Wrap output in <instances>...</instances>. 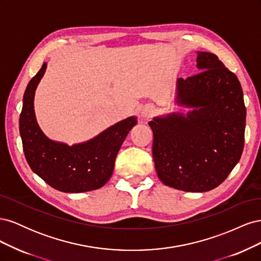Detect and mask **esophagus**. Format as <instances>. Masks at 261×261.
<instances>
[{
  "label": "esophagus",
  "instance_id": "34e87169",
  "mask_svg": "<svg viewBox=\"0 0 261 261\" xmlns=\"http://www.w3.org/2000/svg\"><path fill=\"white\" fill-rule=\"evenodd\" d=\"M153 113H154V110L152 107H150V106H146L140 110V116L143 118L151 117L153 115Z\"/></svg>",
  "mask_w": 261,
  "mask_h": 261
}]
</instances>
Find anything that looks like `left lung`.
Segmentation results:
<instances>
[{"label":"left lung","instance_id":"8db88e82","mask_svg":"<svg viewBox=\"0 0 261 261\" xmlns=\"http://www.w3.org/2000/svg\"><path fill=\"white\" fill-rule=\"evenodd\" d=\"M201 72L177 78L175 103L188 108L149 122L152 156L164 185L202 193L219 186L241 159L246 108L238 77L216 54L197 52Z\"/></svg>","mask_w":261,"mask_h":261}]
</instances>
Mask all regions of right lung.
Segmentation results:
<instances>
[{
  "label": "right lung",
  "mask_w": 261,
  "mask_h": 261,
  "mask_svg": "<svg viewBox=\"0 0 261 261\" xmlns=\"http://www.w3.org/2000/svg\"><path fill=\"white\" fill-rule=\"evenodd\" d=\"M46 69L44 62L31 78L22 99L19 133L30 169L46 184L63 193H84L103 186L111 178L116 154L129 130L137 124L129 116L85 143L68 146L50 139L38 125L34 100Z\"/></svg>",
  "instance_id": "1"
}]
</instances>
